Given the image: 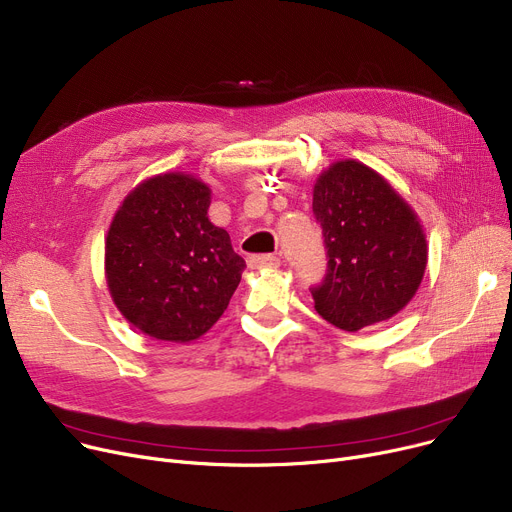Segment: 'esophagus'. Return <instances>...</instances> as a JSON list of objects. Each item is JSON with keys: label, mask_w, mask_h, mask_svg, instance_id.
<instances>
[{"label": "esophagus", "mask_w": 512, "mask_h": 512, "mask_svg": "<svg viewBox=\"0 0 512 512\" xmlns=\"http://www.w3.org/2000/svg\"><path fill=\"white\" fill-rule=\"evenodd\" d=\"M248 264L250 269H277V266L281 264V258L275 256V254H256V256H250L248 258Z\"/></svg>", "instance_id": "obj_1"}]
</instances>
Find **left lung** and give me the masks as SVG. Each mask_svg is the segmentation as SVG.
I'll use <instances>...</instances> for the list:
<instances>
[{
  "label": "left lung",
  "instance_id": "left-lung-1",
  "mask_svg": "<svg viewBox=\"0 0 512 512\" xmlns=\"http://www.w3.org/2000/svg\"><path fill=\"white\" fill-rule=\"evenodd\" d=\"M312 210L323 227L329 269L312 289L314 308L344 331L392 319L427 266L419 214L375 168L337 160L316 177Z\"/></svg>",
  "mask_w": 512,
  "mask_h": 512
}]
</instances>
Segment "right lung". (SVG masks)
Masks as SVG:
<instances>
[{
  "mask_svg": "<svg viewBox=\"0 0 512 512\" xmlns=\"http://www.w3.org/2000/svg\"><path fill=\"white\" fill-rule=\"evenodd\" d=\"M212 189L189 173L141 181L106 235L104 271L118 312L158 342L189 344L221 319L246 262L210 223Z\"/></svg>",
  "mask_w": 512,
  "mask_h": 512,
  "instance_id": "obj_1",
  "label": "right lung"
}]
</instances>
